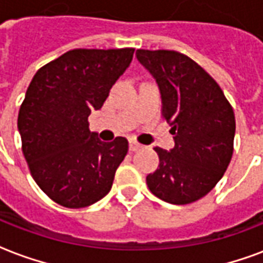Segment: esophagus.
Instances as JSON below:
<instances>
[{
    "mask_svg": "<svg viewBox=\"0 0 263 263\" xmlns=\"http://www.w3.org/2000/svg\"><path fill=\"white\" fill-rule=\"evenodd\" d=\"M143 146L140 145V143H138L136 140L134 139H129V152H136V150L142 149Z\"/></svg>",
    "mask_w": 263,
    "mask_h": 263,
    "instance_id": "34e87169",
    "label": "esophagus"
}]
</instances>
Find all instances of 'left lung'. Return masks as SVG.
I'll use <instances>...</instances> for the list:
<instances>
[{
    "mask_svg": "<svg viewBox=\"0 0 263 263\" xmlns=\"http://www.w3.org/2000/svg\"><path fill=\"white\" fill-rule=\"evenodd\" d=\"M136 59L157 83L175 142L170 152L154 147L160 164L146 183L170 204L197 201L214 189L232 160L233 109L215 80L183 53L138 49Z\"/></svg>",
    "mask_w": 263,
    "mask_h": 263,
    "instance_id": "obj_1",
    "label": "left lung"
}]
</instances>
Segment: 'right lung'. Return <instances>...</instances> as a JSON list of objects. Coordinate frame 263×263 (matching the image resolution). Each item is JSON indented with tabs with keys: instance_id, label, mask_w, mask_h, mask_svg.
Returning <instances> with one entry per match:
<instances>
[{
	"instance_id": "1",
	"label": "right lung",
	"mask_w": 263,
	"mask_h": 263,
	"mask_svg": "<svg viewBox=\"0 0 263 263\" xmlns=\"http://www.w3.org/2000/svg\"><path fill=\"white\" fill-rule=\"evenodd\" d=\"M134 51L73 49L38 70L27 88L17 117L23 154L35 183L63 207L105 197L127 156L125 138L102 142L88 117L103 106Z\"/></svg>"
}]
</instances>
